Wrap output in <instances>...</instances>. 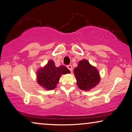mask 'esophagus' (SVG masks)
Listing matches in <instances>:
<instances>
[{
    "instance_id": "34e87169",
    "label": "esophagus",
    "mask_w": 132,
    "mask_h": 132,
    "mask_svg": "<svg viewBox=\"0 0 132 132\" xmlns=\"http://www.w3.org/2000/svg\"><path fill=\"white\" fill-rule=\"evenodd\" d=\"M67 68H68V69H69L70 71H72V66H71V64L68 65V66H67Z\"/></svg>"
}]
</instances>
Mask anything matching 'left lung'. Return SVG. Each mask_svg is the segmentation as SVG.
<instances>
[{
  "instance_id": "8db88e82",
  "label": "left lung",
  "mask_w": 132,
  "mask_h": 132,
  "mask_svg": "<svg viewBox=\"0 0 132 132\" xmlns=\"http://www.w3.org/2000/svg\"><path fill=\"white\" fill-rule=\"evenodd\" d=\"M73 72L77 86L81 90H90L99 83V72L87 60H82L79 61L78 66L75 68Z\"/></svg>"
}]
</instances>
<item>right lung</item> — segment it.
<instances>
[{
  "label": "right lung",
  "mask_w": 132,
  "mask_h": 132,
  "mask_svg": "<svg viewBox=\"0 0 132 132\" xmlns=\"http://www.w3.org/2000/svg\"><path fill=\"white\" fill-rule=\"evenodd\" d=\"M71 73L64 66L56 67L55 63L50 60L43 68H40L37 72V80L38 84L46 90H52L57 86L62 74Z\"/></svg>",
  "instance_id": "right-lung-1"
}]
</instances>
